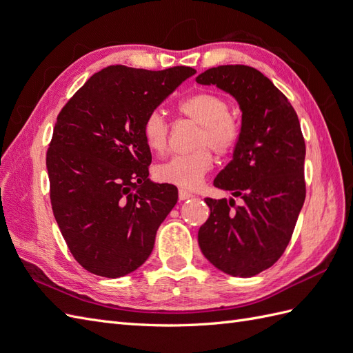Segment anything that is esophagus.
<instances>
[{
  "mask_svg": "<svg viewBox=\"0 0 353 353\" xmlns=\"http://www.w3.org/2000/svg\"><path fill=\"white\" fill-rule=\"evenodd\" d=\"M191 197H193V193H190V191H187V190H179V200L184 201Z\"/></svg>",
  "mask_w": 353,
  "mask_h": 353,
  "instance_id": "esophagus-1",
  "label": "esophagus"
}]
</instances>
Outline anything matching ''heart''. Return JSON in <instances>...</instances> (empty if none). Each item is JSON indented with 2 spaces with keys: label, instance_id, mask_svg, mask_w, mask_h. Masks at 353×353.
I'll list each match as a JSON object with an SVG mask.
<instances>
[{
  "label": "heart",
  "instance_id": "heart-1",
  "mask_svg": "<svg viewBox=\"0 0 353 353\" xmlns=\"http://www.w3.org/2000/svg\"><path fill=\"white\" fill-rule=\"evenodd\" d=\"M179 114L200 125L196 140L197 150L179 154L159 165L154 170L160 183L172 184L183 190L197 188L213 165V157L206 147L219 156L230 153L240 137L239 122L230 114L228 101L210 91L191 94L176 105ZM169 125L159 112L148 113L143 123V137L147 147L156 154L168 148Z\"/></svg>",
  "mask_w": 353,
  "mask_h": 353
}]
</instances>
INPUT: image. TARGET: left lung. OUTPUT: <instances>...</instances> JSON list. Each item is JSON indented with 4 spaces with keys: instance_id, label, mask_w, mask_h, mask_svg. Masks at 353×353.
<instances>
[{
    "instance_id": "left-lung-1",
    "label": "left lung",
    "mask_w": 353,
    "mask_h": 353,
    "mask_svg": "<svg viewBox=\"0 0 353 353\" xmlns=\"http://www.w3.org/2000/svg\"><path fill=\"white\" fill-rule=\"evenodd\" d=\"M236 99L241 128L232 160L213 185L233 199H205L209 219L199 230L205 258L232 276H253L268 270L284 253L302 210L305 140L293 105L265 77L249 66L208 69L196 78Z\"/></svg>"
}]
</instances>
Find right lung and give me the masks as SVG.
Masks as SVG:
<instances>
[{
  "instance_id": "add662e5",
  "label": "right lung",
  "mask_w": 353,
  "mask_h": 353,
  "mask_svg": "<svg viewBox=\"0 0 353 353\" xmlns=\"http://www.w3.org/2000/svg\"><path fill=\"white\" fill-rule=\"evenodd\" d=\"M194 73L185 66H109L59 113L47 152L51 208L70 253L87 271L119 279L152 254L178 191L148 178L152 153L143 123Z\"/></svg>"
}]
</instances>
